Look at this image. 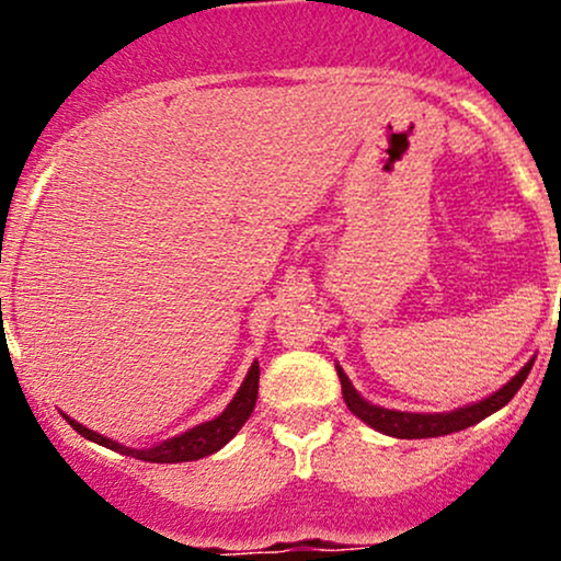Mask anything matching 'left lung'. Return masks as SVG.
<instances>
[{
	"label": "left lung",
	"instance_id": "1",
	"mask_svg": "<svg viewBox=\"0 0 561 561\" xmlns=\"http://www.w3.org/2000/svg\"><path fill=\"white\" fill-rule=\"evenodd\" d=\"M533 362H536V358H530V362L508 379L504 388L495 390L493 396L482 398V401L472 405H465V409L446 411V414H411V411L382 409V405L364 401L340 366H337V377H340V385H343V398L347 409H351L358 420L369 424V427H375L377 433H385L390 437H409L411 440V437H437V435L459 433V430L472 427V424H478L485 420V416H491L493 411L504 409V405L517 396V390L523 388V382L533 369Z\"/></svg>",
	"mask_w": 561,
	"mask_h": 561
}]
</instances>
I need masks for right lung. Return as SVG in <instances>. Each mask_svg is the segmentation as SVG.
Listing matches in <instances>:
<instances>
[{
    "label": "right lung",
    "instance_id": "obj_1",
    "mask_svg": "<svg viewBox=\"0 0 561 561\" xmlns=\"http://www.w3.org/2000/svg\"><path fill=\"white\" fill-rule=\"evenodd\" d=\"M259 379H261V366H259V362H253L248 377H244L240 390H237V396L231 398V403L216 416V420L197 424V427L186 430V433L176 435V437H169V440L158 443V446H152V448H126V446H121V443L111 440V437L83 427V424L70 420V416H66V414L62 416H66L70 427H73L81 437H87V440H92V443H100V446H105L111 450H118V454H124V456H134V459H141V461H152V465H179V461H197V459H203V456L216 454L218 448L227 446L231 437L240 433L242 424L248 422V416L253 414V409H255V398H259Z\"/></svg>",
    "mask_w": 561,
    "mask_h": 561
}]
</instances>
